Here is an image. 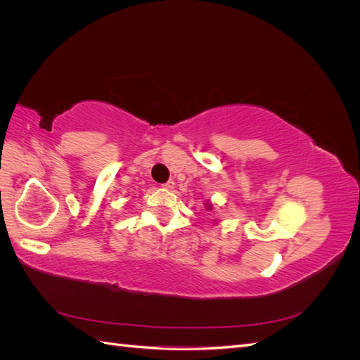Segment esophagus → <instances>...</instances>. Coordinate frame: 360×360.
<instances>
[{
  "instance_id": "esophagus-1",
  "label": "esophagus",
  "mask_w": 360,
  "mask_h": 360,
  "mask_svg": "<svg viewBox=\"0 0 360 360\" xmlns=\"http://www.w3.org/2000/svg\"><path fill=\"white\" fill-rule=\"evenodd\" d=\"M174 186H176V184H174V181H172V180H169V181H167V183H163V184H162V188H165V189H174Z\"/></svg>"
}]
</instances>
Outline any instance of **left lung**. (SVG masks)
<instances>
[{
    "label": "left lung",
    "instance_id": "left-lung-1",
    "mask_svg": "<svg viewBox=\"0 0 360 360\" xmlns=\"http://www.w3.org/2000/svg\"><path fill=\"white\" fill-rule=\"evenodd\" d=\"M204 207H205V210H213V204H212V201L210 200H205L204 201Z\"/></svg>",
    "mask_w": 360,
    "mask_h": 360
}]
</instances>
